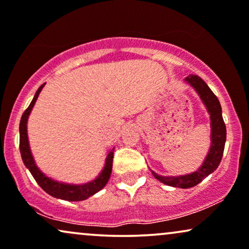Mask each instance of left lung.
I'll return each mask as SVG.
<instances>
[{
  "label": "left lung",
  "mask_w": 249,
  "mask_h": 249,
  "mask_svg": "<svg viewBox=\"0 0 249 249\" xmlns=\"http://www.w3.org/2000/svg\"><path fill=\"white\" fill-rule=\"evenodd\" d=\"M185 81H187V84H190L196 90L200 99L202 100L203 105L206 106L207 110H208L210 115V126H212V144H210L209 153L202 163V165L196 171L192 172V174L179 176V177H164V176H160L152 171L153 176L157 180H160L165 185H169V186L179 188H188L195 186V185L202 181L204 178L208 177L210 174H213L218 168L223 156V152H224L226 140L225 123L223 121L222 107L217 96L213 93V90L208 87V85L204 83L199 75L190 74L188 77L185 78Z\"/></svg>",
  "instance_id": "left-lung-1"
}]
</instances>
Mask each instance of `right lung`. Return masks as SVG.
I'll return each instance as SVG.
<instances>
[{"label": "right lung", "instance_id": "add662e5", "mask_svg": "<svg viewBox=\"0 0 249 249\" xmlns=\"http://www.w3.org/2000/svg\"><path fill=\"white\" fill-rule=\"evenodd\" d=\"M43 86H45V84L41 85L39 87V89L36 90V95L33 97L32 102L30 103L28 108L25 110L23 116H21L19 124V149L21 159H23L25 166L30 170L33 178L36 179V181L40 185V187L42 188L46 193H48L49 195H52V196L54 197H57V199L67 201L86 200L89 196H92V195L97 193L100 190H102V188L106 186L107 182H108L112 170V159H114L115 148H112L109 152L108 156H107L106 165L105 168H103L101 174L97 176L94 180L86 182V184H65V182L56 181L54 179L47 177L45 174H42L39 170V168L36 166V162H34L32 153H31L30 149V143H28L27 137V119L28 116L31 114V110H32L33 106L36 105L37 96H39Z\"/></svg>", "mask_w": 249, "mask_h": 249}]
</instances>
